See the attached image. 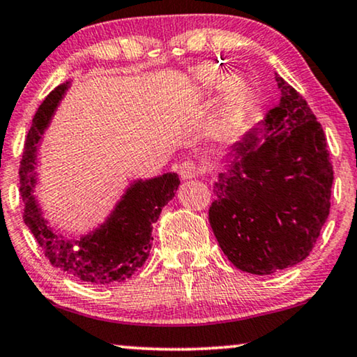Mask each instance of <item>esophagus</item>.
<instances>
[{
	"label": "esophagus",
	"mask_w": 357,
	"mask_h": 357,
	"mask_svg": "<svg viewBox=\"0 0 357 357\" xmlns=\"http://www.w3.org/2000/svg\"><path fill=\"white\" fill-rule=\"evenodd\" d=\"M178 174L183 180H188L198 177V175L202 174V169H199V165L197 162H193V160H183V162H180L178 165Z\"/></svg>",
	"instance_id": "obj_1"
}]
</instances>
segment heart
Returning a JSON list of instances; mask_svg holds the SVG:
<instances>
[{
  "label": "heart",
  "mask_w": 357,
  "mask_h": 357,
  "mask_svg": "<svg viewBox=\"0 0 357 357\" xmlns=\"http://www.w3.org/2000/svg\"><path fill=\"white\" fill-rule=\"evenodd\" d=\"M199 82L206 87H216L224 82V75L214 66H202L197 71ZM226 112L231 120H237L245 114L252 102V87L243 77H231L224 82Z\"/></svg>",
  "instance_id": "obj_1"
}]
</instances>
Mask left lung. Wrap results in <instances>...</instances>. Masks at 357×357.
Returning a JSON list of instances; mask_svg holds the SVG:
<instances>
[{"label":"left lung","mask_w":357,"mask_h":357,"mask_svg":"<svg viewBox=\"0 0 357 357\" xmlns=\"http://www.w3.org/2000/svg\"><path fill=\"white\" fill-rule=\"evenodd\" d=\"M280 104L232 146L214 182L209 224L238 270L271 275L309 257L330 213L333 165L324 128L276 75Z\"/></svg>","instance_id":"obj_1"}]
</instances>
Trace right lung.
Returning a JSON list of instances; mask_svg holds the SVG:
<instances>
[{
	"mask_svg": "<svg viewBox=\"0 0 357 357\" xmlns=\"http://www.w3.org/2000/svg\"><path fill=\"white\" fill-rule=\"evenodd\" d=\"M70 82L55 87L45 97L27 133L26 146L19 167L21 197L24 202L22 219L31 229L36 241L45 253L48 261L58 270L97 286L112 284L130 280L148 260L153 241V224L160 211L178 188L177 174H164L151 180H139L126 190L110 218L94 234L66 241L58 236L43 221L32 195L33 165H36L37 143L43 130L50 123L58 102L61 100Z\"/></svg>",
	"mask_w": 357,
	"mask_h": 357,
	"instance_id": "obj_1",
	"label": "right lung"
}]
</instances>
